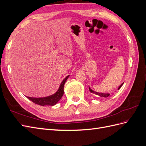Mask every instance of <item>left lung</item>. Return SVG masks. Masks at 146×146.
I'll list each match as a JSON object with an SVG mask.
<instances>
[{
    "label": "left lung",
    "instance_id": "8db88e82",
    "mask_svg": "<svg viewBox=\"0 0 146 146\" xmlns=\"http://www.w3.org/2000/svg\"><path fill=\"white\" fill-rule=\"evenodd\" d=\"M123 82L121 84V85L119 86L117 88V90H119L120 88H121V86L123 85ZM89 89H90V91L91 92V93H93V94H97V95H99L100 96V97H104V98H107V97H108L110 96V93H104V92H96L92 90V89H91V88L89 87Z\"/></svg>",
    "mask_w": 146,
    "mask_h": 146
}]
</instances>
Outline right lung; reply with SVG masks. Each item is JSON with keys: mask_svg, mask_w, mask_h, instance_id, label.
Listing matches in <instances>:
<instances>
[{"mask_svg": "<svg viewBox=\"0 0 146 146\" xmlns=\"http://www.w3.org/2000/svg\"><path fill=\"white\" fill-rule=\"evenodd\" d=\"M69 76H68L65 78L63 79V80L61 82L60 84L58 90L56 91L55 93L50 96L44 97V98H30V97H27V98L33 102V103L41 106H54L56 105L63 96L64 83L67 80V79L69 78Z\"/></svg>", "mask_w": 146, "mask_h": 146, "instance_id": "1", "label": "right lung"}]
</instances>
